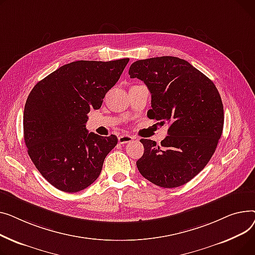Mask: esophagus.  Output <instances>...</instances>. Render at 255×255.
<instances>
[{
    "mask_svg": "<svg viewBox=\"0 0 255 255\" xmlns=\"http://www.w3.org/2000/svg\"><path fill=\"white\" fill-rule=\"evenodd\" d=\"M133 137L129 136V134H122V136L118 137V142L121 144H127L129 143L131 141H133Z\"/></svg>",
    "mask_w": 255,
    "mask_h": 255,
    "instance_id": "esophagus-1",
    "label": "esophagus"
}]
</instances>
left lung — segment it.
<instances>
[{
    "mask_svg": "<svg viewBox=\"0 0 255 255\" xmlns=\"http://www.w3.org/2000/svg\"><path fill=\"white\" fill-rule=\"evenodd\" d=\"M130 78L142 80L151 94L150 118L169 122L159 145L141 139L144 154L137 161L151 183L173 188L197 176L211 159L223 128V105L214 83L188 62L175 56L140 59Z\"/></svg>",
    "mask_w": 255,
    "mask_h": 255,
    "instance_id": "8db88e82",
    "label": "left lung"
}]
</instances>
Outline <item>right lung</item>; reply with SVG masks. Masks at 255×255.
<instances>
[{
	"label": "right lung",
	"mask_w": 255,
	"mask_h": 255,
	"mask_svg": "<svg viewBox=\"0 0 255 255\" xmlns=\"http://www.w3.org/2000/svg\"><path fill=\"white\" fill-rule=\"evenodd\" d=\"M128 61L73 62L49 74L29 93L23 112L27 153L55 188L77 192L100 176L118 140L114 134L88 132L87 114L101 108Z\"/></svg>",
	"instance_id": "add662e5"
}]
</instances>
